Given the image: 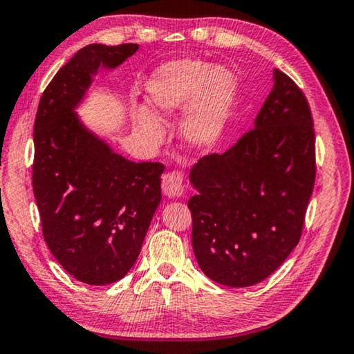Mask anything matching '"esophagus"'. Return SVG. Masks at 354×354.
<instances>
[{
  "label": "esophagus",
  "instance_id": "esophagus-1",
  "mask_svg": "<svg viewBox=\"0 0 354 354\" xmlns=\"http://www.w3.org/2000/svg\"><path fill=\"white\" fill-rule=\"evenodd\" d=\"M161 189H163V194L166 197H180L185 191L183 185V177L180 172L171 171L163 176V180H161Z\"/></svg>",
  "mask_w": 354,
  "mask_h": 354
}]
</instances>
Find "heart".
I'll list each match as a JSON object with an SVG mask.
<instances>
[{"label": "heart", "instance_id": "heart-1", "mask_svg": "<svg viewBox=\"0 0 354 354\" xmlns=\"http://www.w3.org/2000/svg\"><path fill=\"white\" fill-rule=\"evenodd\" d=\"M238 97V79L224 66H208L197 60H177L153 73L146 86L152 113L138 111L135 127L147 141L158 142L163 129L158 121L187 109L180 135L196 152L212 151L227 132Z\"/></svg>", "mask_w": 354, "mask_h": 354}]
</instances>
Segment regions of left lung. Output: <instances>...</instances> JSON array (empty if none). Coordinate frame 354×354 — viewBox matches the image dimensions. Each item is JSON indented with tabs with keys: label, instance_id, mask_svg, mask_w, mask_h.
<instances>
[{
	"label": "left lung",
	"instance_id": "left-lung-1",
	"mask_svg": "<svg viewBox=\"0 0 354 354\" xmlns=\"http://www.w3.org/2000/svg\"><path fill=\"white\" fill-rule=\"evenodd\" d=\"M274 80L255 127L189 172L196 259L208 278L230 288L253 286L284 263L314 189L311 109L288 74L275 70Z\"/></svg>",
	"mask_w": 354,
	"mask_h": 354
}]
</instances>
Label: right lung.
I'll return each instance as SVG.
<instances>
[{
	"instance_id": "right-lung-1",
	"label": "right lung",
	"mask_w": 354,
	"mask_h": 354,
	"mask_svg": "<svg viewBox=\"0 0 354 354\" xmlns=\"http://www.w3.org/2000/svg\"><path fill=\"white\" fill-rule=\"evenodd\" d=\"M135 43L85 46L43 91L34 124L32 188L49 250L76 280H121L161 201V163H135L86 129L76 110L99 66H120Z\"/></svg>"
}]
</instances>
